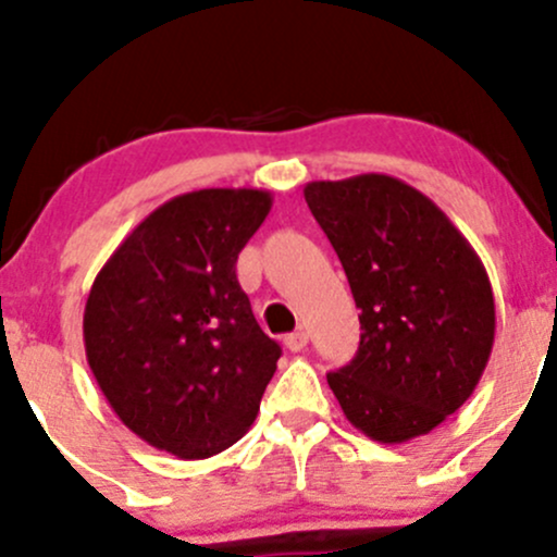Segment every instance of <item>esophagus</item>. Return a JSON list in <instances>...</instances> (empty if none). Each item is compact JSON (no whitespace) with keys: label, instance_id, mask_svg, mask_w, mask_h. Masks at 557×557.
I'll return each instance as SVG.
<instances>
[{"label":"esophagus","instance_id":"34e87169","mask_svg":"<svg viewBox=\"0 0 557 557\" xmlns=\"http://www.w3.org/2000/svg\"><path fill=\"white\" fill-rule=\"evenodd\" d=\"M284 345L286 348H289L292 352H300V350H305L308 348V332H292V334H286V339H284Z\"/></svg>","mask_w":557,"mask_h":557}]
</instances>
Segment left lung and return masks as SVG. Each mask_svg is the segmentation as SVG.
<instances>
[{
  "mask_svg": "<svg viewBox=\"0 0 557 557\" xmlns=\"http://www.w3.org/2000/svg\"><path fill=\"white\" fill-rule=\"evenodd\" d=\"M305 201L348 276L356 356L326 382L352 428L404 444L472 396L494 345L481 257L428 196L391 175L305 185Z\"/></svg>",
  "mask_w": 557,
  "mask_h": 557,
  "instance_id": "8db88e82",
  "label": "left lung"
}]
</instances>
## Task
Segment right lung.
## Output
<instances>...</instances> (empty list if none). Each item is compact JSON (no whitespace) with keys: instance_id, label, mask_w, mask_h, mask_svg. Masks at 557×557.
<instances>
[{"instance_id":"1","label":"right lung","mask_w":557,"mask_h":557,"mask_svg":"<svg viewBox=\"0 0 557 557\" xmlns=\"http://www.w3.org/2000/svg\"><path fill=\"white\" fill-rule=\"evenodd\" d=\"M273 196L205 188L153 209L119 244L85 305L87 363L116 417L146 444L207 459L260 411L281 348L236 278Z\"/></svg>"}]
</instances>
